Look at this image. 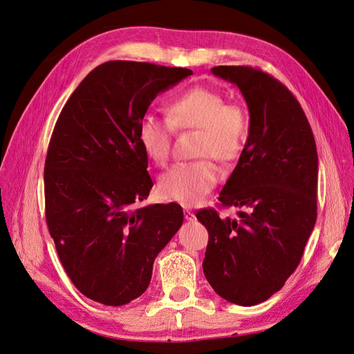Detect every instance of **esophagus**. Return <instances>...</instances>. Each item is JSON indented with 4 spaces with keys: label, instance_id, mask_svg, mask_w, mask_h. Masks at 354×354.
Segmentation results:
<instances>
[{
    "label": "esophagus",
    "instance_id": "esophagus-1",
    "mask_svg": "<svg viewBox=\"0 0 354 354\" xmlns=\"http://www.w3.org/2000/svg\"><path fill=\"white\" fill-rule=\"evenodd\" d=\"M185 218L187 220V221H194V220H196V217H195V214L192 212L190 209H185Z\"/></svg>",
    "mask_w": 354,
    "mask_h": 354
}]
</instances>
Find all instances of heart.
<instances>
[{
  "label": "heart",
  "mask_w": 354,
  "mask_h": 354,
  "mask_svg": "<svg viewBox=\"0 0 354 354\" xmlns=\"http://www.w3.org/2000/svg\"><path fill=\"white\" fill-rule=\"evenodd\" d=\"M174 130H196L194 155L203 158L174 164L160 176L158 190L164 199L194 207L220 180V169L208 156L230 162L242 153L250 131L248 116L239 104L226 103L224 95L212 88L183 91L167 104V118L147 113L138 122V143L155 164L168 160Z\"/></svg>",
  "instance_id": "b5f03b06"
}]
</instances>
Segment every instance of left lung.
<instances>
[{
    "instance_id": "8db88e82",
    "label": "left lung",
    "mask_w": 354,
    "mask_h": 354,
    "mask_svg": "<svg viewBox=\"0 0 354 354\" xmlns=\"http://www.w3.org/2000/svg\"><path fill=\"white\" fill-rule=\"evenodd\" d=\"M238 85L250 111L248 140L224 185L221 207L242 208L221 218L196 212L209 239L202 267L220 297L239 306L266 301L301 261L317 216V151L301 104L261 69L216 66Z\"/></svg>"
}]
</instances>
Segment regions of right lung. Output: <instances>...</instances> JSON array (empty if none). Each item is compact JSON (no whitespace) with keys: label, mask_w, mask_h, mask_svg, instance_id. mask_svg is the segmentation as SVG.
Wrapping results in <instances>:
<instances>
[{"label":"right lung","mask_w":354,"mask_h":354,"mask_svg":"<svg viewBox=\"0 0 354 354\" xmlns=\"http://www.w3.org/2000/svg\"><path fill=\"white\" fill-rule=\"evenodd\" d=\"M192 73L106 62L57 118L44 168L46 220L63 269L94 301L124 306L140 297L156 255L183 223L176 202L134 207L153 186L137 127L159 93Z\"/></svg>","instance_id":"1"}]
</instances>
